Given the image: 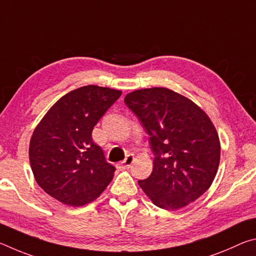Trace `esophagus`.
I'll return each mask as SVG.
<instances>
[{
    "instance_id": "34e87169",
    "label": "esophagus",
    "mask_w": 256,
    "mask_h": 256,
    "mask_svg": "<svg viewBox=\"0 0 256 256\" xmlns=\"http://www.w3.org/2000/svg\"><path fill=\"white\" fill-rule=\"evenodd\" d=\"M133 162H134L133 154H128V157L123 160L122 164H122V166L125 167V168H128L133 164Z\"/></svg>"
}]
</instances>
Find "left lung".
Segmentation results:
<instances>
[{
  "instance_id": "1",
  "label": "left lung",
  "mask_w": 256,
  "mask_h": 256,
  "mask_svg": "<svg viewBox=\"0 0 256 256\" xmlns=\"http://www.w3.org/2000/svg\"><path fill=\"white\" fill-rule=\"evenodd\" d=\"M124 102L149 136L154 156L152 172L138 180L140 188L164 210L196 201L210 188L220 160L219 136L208 115L167 88L136 90Z\"/></svg>"
}]
</instances>
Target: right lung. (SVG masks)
I'll return each mask as SVG.
<instances>
[{
  "instance_id": "add662e5",
  "label": "right lung",
  "mask_w": 256,
  "mask_h": 256,
  "mask_svg": "<svg viewBox=\"0 0 256 256\" xmlns=\"http://www.w3.org/2000/svg\"><path fill=\"white\" fill-rule=\"evenodd\" d=\"M120 94L104 86H81L58 99L34 128L30 166L38 185L50 196L81 206L110 183L115 167L106 162L92 133Z\"/></svg>"
}]
</instances>
